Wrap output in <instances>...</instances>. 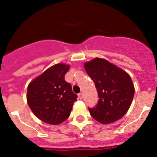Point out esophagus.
Here are the masks:
<instances>
[{
  "label": "esophagus",
  "mask_w": 157,
  "mask_h": 157,
  "mask_svg": "<svg viewBox=\"0 0 157 157\" xmlns=\"http://www.w3.org/2000/svg\"><path fill=\"white\" fill-rule=\"evenodd\" d=\"M78 98H79L80 99H82V98H83L82 93H80V94H78Z\"/></svg>",
  "instance_id": "esophagus-1"
}]
</instances>
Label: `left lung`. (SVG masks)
I'll return each instance as SVG.
<instances>
[{
	"label": "left lung",
	"mask_w": 157,
	"mask_h": 157,
	"mask_svg": "<svg viewBox=\"0 0 157 157\" xmlns=\"http://www.w3.org/2000/svg\"><path fill=\"white\" fill-rule=\"evenodd\" d=\"M87 74L98 93V105L90 109L94 119L108 124L121 119L130 109L134 86L128 73L103 58H94L84 63Z\"/></svg>",
	"instance_id": "obj_1"
}]
</instances>
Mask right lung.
<instances>
[{
	"label": "right lung",
	"mask_w": 157,
	"mask_h": 157,
	"mask_svg": "<svg viewBox=\"0 0 157 157\" xmlns=\"http://www.w3.org/2000/svg\"><path fill=\"white\" fill-rule=\"evenodd\" d=\"M70 68L66 63H56L29 83L27 101L32 112L40 120L58 125L69 117L78 96L64 80Z\"/></svg>",
	"instance_id": "obj_1"
}]
</instances>
